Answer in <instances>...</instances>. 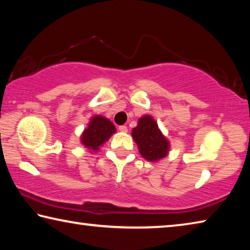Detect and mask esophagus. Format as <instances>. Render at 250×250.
I'll list each match as a JSON object with an SVG mask.
<instances>
[{
	"instance_id": "esophagus-1",
	"label": "esophagus",
	"mask_w": 250,
	"mask_h": 250,
	"mask_svg": "<svg viewBox=\"0 0 250 250\" xmlns=\"http://www.w3.org/2000/svg\"><path fill=\"white\" fill-rule=\"evenodd\" d=\"M119 130L121 131V132H126V131H128V128H126L125 125H120Z\"/></svg>"
}]
</instances>
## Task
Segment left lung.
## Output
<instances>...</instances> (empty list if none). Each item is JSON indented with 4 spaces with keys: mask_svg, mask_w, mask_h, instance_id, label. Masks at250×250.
<instances>
[{
    "mask_svg": "<svg viewBox=\"0 0 250 250\" xmlns=\"http://www.w3.org/2000/svg\"><path fill=\"white\" fill-rule=\"evenodd\" d=\"M132 137L141 155L147 161L154 162L167 154L168 142L161 133L152 117L145 116L139 120L138 126L132 131Z\"/></svg>",
    "mask_w": 250,
    "mask_h": 250,
    "instance_id": "left-lung-1",
    "label": "left lung"
}]
</instances>
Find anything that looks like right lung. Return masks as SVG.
<instances>
[{
  "label": "right lung",
  "instance_id": "1",
  "mask_svg": "<svg viewBox=\"0 0 250 250\" xmlns=\"http://www.w3.org/2000/svg\"><path fill=\"white\" fill-rule=\"evenodd\" d=\"M116 128L111 122L104 117H94L88 128L84 130L82 142L90 150H98L103 143L108 140L110 135L115 133Z\"/></svg>",
  "mask_w": 250,
  "mask_h": 250
}]
</instances>
